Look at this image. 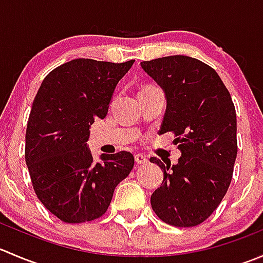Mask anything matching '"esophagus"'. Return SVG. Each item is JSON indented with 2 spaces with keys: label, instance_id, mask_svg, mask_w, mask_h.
Wrapping results in <instances>:
<instances>
[{
  "label": "esophagus",
  "instance_id": "esophagus-1",
  "mask_svg": "<svg viewBox=\"0 0 263 263\" xmlns=\"http://www.w3.org/2000/svg\"><path fill=\"white\" fill-rule=\"evenodd\" d=\"M135 161H136L137 164H146L148 160L144 154H136V155H135Z\"/></svg>",
  "mask_w": 263,
  "mask_h": 263
}]
</instances>
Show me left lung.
Returning a JSON list of instances; mask_svg holds the SVG:
<instances>
[{
  "mask_svg": "<svg viewBox=\"0 0 263 263\" xmlns=\"http://www.w3.org/2000/svg\"><path fill=\"white\" fill-rule=\"evenodd\" d=\"M141 67L166 98L160 134L173 132L182 156L176 165L151 158L164 172L151 208L173 227L205 221L224 198L237 158V115L216 71L187 55L144 61Z\"/></svg>",
  "mask_w": 263,
  "mask_h": 263,
  "instance_id": "1",
  "label": "left lung"
}]
</instances>
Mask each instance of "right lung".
I'll use <instances>...</instances> for the list:
<instances>
[{
  "instance_id": "right-lung-1",
  "label": "right lung",
  "mask_w": 263,
  "mask_h": 263,
  "mask_svg": "<svg viewBox=\"0 0 263 263\" xmlns=\"http://www.w3.org/2000/svg\"><path fill=\"white\" fill-rule=\"evenodd\" d=\"M135 60L123 63L78 58L46 76L33 102L25 135V161L39 201L70 224L105 214L115 188L135 164L128 151L92 160L90 126L104 119L118 81Z\"/></svg>"
}]
</instances>
